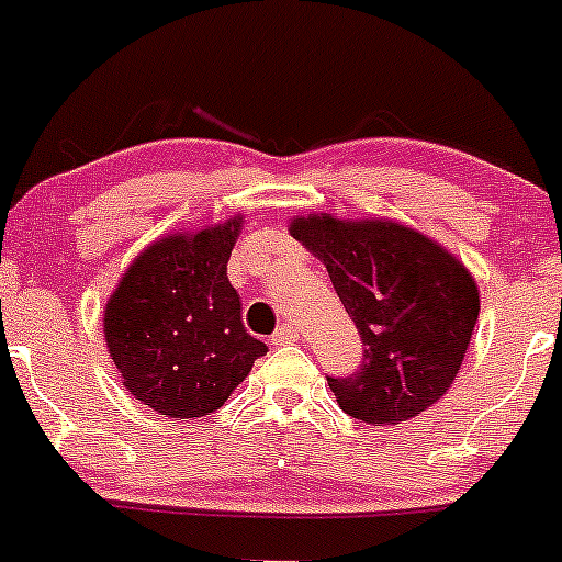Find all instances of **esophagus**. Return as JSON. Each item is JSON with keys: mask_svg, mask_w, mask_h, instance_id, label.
I'll return each instance as SVG.
<instances>
[{"mask_svg": "<svg viewBox=\"0 0 562 562\" xmlns=\"http://www.w3.org/2000/svg\"><path fill=\"white\" fill-rule=\"evenodd\" d=\"M291 341H299V330L288 323L282 325V328H277L274 336H271V344H291Z\"/></svg>", "mask_w": 562, "mask_h": 562, "instance_id": "obj_1", "label": "esophagus"}]
</instances>
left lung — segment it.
Returning <instances> with one entry per match:
<instances>
[{
  "label": "left lung",
  "instance_id": "obj_1",
  "mask_svg": "<svg viewBox=\"0 0 562 562\" xmlns=\"http://www.w3.org/2000/svg\"><path fill=\"white\" fill-rule=\"evenodd\" d=\"M291 237L325 263L362 338V366L328 379L341 411L400 424L451 390L480 314L472 271L427 234L390 218H291Z\"/></svg>",
  "mask_w": 562,
  "mask_h": 562
}]
</instances>
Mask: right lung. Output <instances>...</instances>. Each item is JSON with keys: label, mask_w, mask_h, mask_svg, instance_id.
Wrapping results in <instances>:
<instances>
[{"label": "right lung", "mask_w": 562, "mask_h": 562, "mask_svg": "<svg viewBox=\"0 0 562 562\" xmlns=\"http://www.w3.org/2000/svg\"><path fill=\"white\" fill-rule=\"evenodd\" d=\"M243 215L165 234L133 258L103 310V336L122 386L168 418L218 411L267 344L243 325L226 277Z\"/></svg>", "instance_id": "add662e5"}]
</instances>
